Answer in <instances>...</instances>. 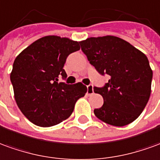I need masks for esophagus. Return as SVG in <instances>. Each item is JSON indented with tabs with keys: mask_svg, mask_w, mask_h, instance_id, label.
<instances>
[{
	"mask_svg": "<svg viewBox=\"0 0 160 160\" xmlns=\"http://www.w3.org/2000/svg\"><path fill=\"white\" fill-rule=\"evenodd\" d=\"M93 93H94V87H93L92 84H89V85L87 86V94L92 95Z\"/></svg>",
	"mask_w": 160,
	"mask_h": 160,
	"instance_id": "esophagus-1",
	"label": "esophagus"
}]
</instances>
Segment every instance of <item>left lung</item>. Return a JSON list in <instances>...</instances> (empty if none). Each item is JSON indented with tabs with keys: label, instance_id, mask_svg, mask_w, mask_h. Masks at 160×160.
<instances>
[{
	"label": "left lung",
	"instance_id": "1",
	"mask_svg": "<svg viewBox=\"0 0 160 160\" xmlns=\"http://www.w3.org/2000/svg\"><path fill=\"white\" fill-rule=\"evenodd\" d=\"M82 52L101 75L110 77L94 92L103 105L94 110L98 119L115 127L135 121L149 100L152 71L147 56L130 43L115 36L90 37L80 41Z\"/></svg>",
	"mask_w": 160,
	"mask_h": 160
}]
</instances>
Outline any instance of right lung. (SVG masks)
Instances as JSON below:
<instances>
[{
    "label": "right lung",
    "instance_id": "add662e5",
    "mask_svg": "<svg viewBox=\"0 0 160 160\" xmlns=\"http://www.w3.org/2000/svg\"><path fill=\"white\" fill-rule=\"evenodd\" d=\"M80 42L49 35L38 38L16 57L10 74L14 98L22 114L39 127L57 125L71 116L87 92L82 82H58L67 77L64 64Z\"/></svg>",
    "mask_w": 160,
    "mask_h": 160
}]
</instances>
